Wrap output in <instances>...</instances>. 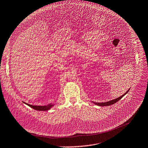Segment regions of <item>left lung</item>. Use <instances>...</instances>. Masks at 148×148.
Masks as SVG:
<instances>
[{"mask_svg":"<svg viewBox=\"0 0 148 148\" xmlns=\"http://www.w3.org/2000/svg\"><path fill=\"white\" fill-rule=\"evenodd\" d=\"M129 89L123 95H122V96H120L116 99H114V100H112L111 101H107V102H104V103H96V102H94V103H95V104L96 105H98V106H110V105H112V104H113L114 103H116V102H117L119 100H120L121 99H122L126 94L127 93V92L129 91Z\"/></svg>","mask_w":148,"mask_h":148,"instance_id":"obj_1","label":"left lung"}]
</instances>
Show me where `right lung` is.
Instances as JSON below:
<instances>
[{
	"mask_svg": "<svg viewBox=\"0 0 148 148\" xmlns=\"http://www.w3.org/2000/svg\"><path fill=\"white\" fill-rule=\"evenodd\" d=\"M26 104H27L28 106H30L31 107H32V109L36 110H41V111H46V110H48L49 109H50V108H51L52 106L53 105L52 104H48L47 106H33V105H31L29 104H27L26 103Z\"/></svg>",
	"mask_w": 148,
	"mask_h": 148,
	"instance_id": "obj_1",
	"label": "right lung"
}]
</instances>
